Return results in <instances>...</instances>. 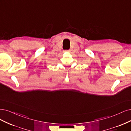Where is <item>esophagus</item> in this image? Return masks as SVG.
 Segmentation results:
<instances>
[{
	"label": "esophagus",
	"mask_w": 131,
	"mask_h": 131,
	"mask_svg": "<svg viewBox=\"0 0 131 131\" xmlns=\"http://www.w3.org/2000/svg\"><path fill=\"white\" fill-rule=\"evenodd\" d=\"M66 52H69V50H67V51H66Z\"/></svg>",
	"instance_id": "esophagus-1"
}]
</instances>
